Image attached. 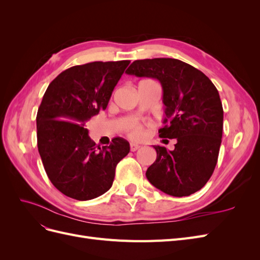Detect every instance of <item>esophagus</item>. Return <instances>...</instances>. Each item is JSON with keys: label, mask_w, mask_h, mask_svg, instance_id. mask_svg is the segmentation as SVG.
Returning a JSON list of instances; mask_svg holds the SVG:
<instances>
[{"label": "esophagus", "mask_w": 260, "mask_h": 260, "mask_svg": "<svg viewBox=\"0 0 260 260\" xmlns=\"http://www.w3.org/2000/svg\"><path fill=\"white\" fill-rule=\"evenodd\" d=\"M141 146L139 144H136V143H130V149L131 152H136L137 149H139Z\"/></svg>", "instance_id": "esophagus-1"}]
</instances>
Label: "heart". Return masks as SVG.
<instances>
[{"mask_svg": "<svg viewBox=\"0 0 260 260\" xmlns=\"http://www.w3.org/2000/svg\"><path fill=\"white\" fill-rule=\"evenodd\" d=\"M129 136L133 139H139L143 136V128L137 122L132 123L129 127Z\"/></svg>", "mask_w": 260, "mask_h": 260, "instance_id": "1", "label": "heart"}]
</instances>
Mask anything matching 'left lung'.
Returning a JSON list of instances; mask_svg holds the SVG:
<instances>
[{"label": "left lung", "instance_id": "8db88e82", "mask_svg": "<svg viewBox=\"0 0 260 260\" xmlns=\"http://www.w3.org/2000/svg\"><path fill=\"white\" fill-rule=\"evenodd\" d=\"M125 74L158 80L165 127L160 138L176 139L174 151L155 145L157 157L146 178L161 192L188 196L207 183L215 170L223 130L218 90L201 70L176 58L135 60Z\"/></svg>", "mask_w": 260, "mask_h": 260}]
</instances>
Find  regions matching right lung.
Listing matches in <instances>:
<instances>
[{
	"label": "right lung",
	"instance_id": "obj_1",
	"mask_svg": "<svg viewBox=\"0 0 260 260\" xmlns=\"http://www.w3.org/2000/svg\"><path fill=\"white\" fill-rule=\"evenodd\" d=\"M130 60L93 61L70 67L49 84L37 114V139L46 175L68 198L89 201L113 185L117 164L130 152L115 138L99 147L85 122L106 109Z\"/></svg>",
	"mask_w": 260,
	"mask_h": 260
}]
</instances>
